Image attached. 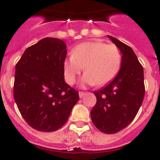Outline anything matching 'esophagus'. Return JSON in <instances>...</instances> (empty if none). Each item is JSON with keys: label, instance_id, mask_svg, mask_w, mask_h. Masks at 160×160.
Masks as SVG:
<instances>
[{"label": "esophagus", "instance_id": "34e87169", "mask_svg": "<svg viewBox=\"0 0 160 160\" xmlns=\"http://www.w3.org/2000/svg\"><path fill=\"white\" fill-rule=\"evenodd\" d=\"M84 95H85V92H79V96H80V98H82Z\"/></svg>", "mask_w": 160, "mask_h": 160}]
</instances>
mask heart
Here are the masks:
<instances>
[{"instance_id": "1", "label": "heart", "mask_w": 160, "mask_h": 160, "mask_svg": "<svg viewBox=\"0 0 160 160\" xmlns=\"http://www.w3.org/2000/svg\"><path fill=\"white\" fill-rule=\"evenodd\" d=\"M122 66V54L114 44L86 42L72 49V56L63 62L66 81L72 85L84 68L82 84L103 86L114 78Z\"/></svg>"}]
</instances>
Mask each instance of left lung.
Here are the masks:
<instances>
[{"mask_svg":"<svg viewBox=\"0 0 160 160\" xmlns=\"http://www.w3.org/2000/svg\"><path fill=\"white\" fill-rule=\"evenodd\" d=\"M122 52L118 74L106 87L94 92L97 103L91 111L94 126L105 134H115L131 123L145 95L143 68L134 51L109 36Z\"/></svg>","mask_w":160,"mask_h":160,"instance_id":"1","label":"left lung"}]
</instances>
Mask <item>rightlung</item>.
<instances>
[{
    "label": "right lung",
    "mask_w": 160,
    "mask_h": 160,
    "mask_svg": "<svg viewBox=\"0 0 160 160\" xmlns=\"http://www.w3.org/2000/svg\"><path fill=\"white\" fill-rule=\"evenodd\" d=\"M66 44L45 38L25 51L15 67L13 97L22 118L42 132L55 131L68 121L79 92L64 81Z\"/></svg>",
    "instance_id": "right-lung-1"
}]
</instances>
